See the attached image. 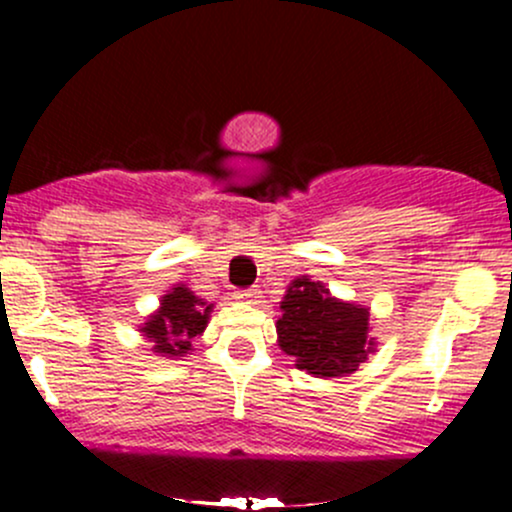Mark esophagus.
<instances>
[{"mask_svg":"<svg viewBox=\"0 0 512 512\" xmlns=\"http://www.w3.org/2000/svg\"><path fill=\"white\" fill-rule=\"evenodd\" d=\"M236 298L240 303H248V305H260L262 301V291L260 289H248V291H238Z\"/></svg>","mask_w":512,"mask_h":512,"instance_id":"obj_1","label":"esophagus"}]
</instances>
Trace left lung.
Listing matches in <instances>:
<instances>
[{"instance_id": "8db88e82", "label": "left lung", "mask_w": 512, "mask_h": 512, "mask_svg": "<svg viewBox=\"0 0 512 512\" xmlns=\"http://www.w3.org/2000/svg\"><path fill=\"white\" fill-rule=\"evenodd\" d=\"M366 305L334 298L322 281L296 276L281 298L276 344L313 378H344L375 351Z\"/></svg>"}]
</instances>
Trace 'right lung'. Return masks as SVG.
I'll return each mask as SVG.
<instances>
[{"label": "right lung", "instance_id": "add662e5", "mask_svg": "<svg viewBox=\"0 0 512 512\" xmlns=\"http://www.w3.org/2000/svg\"><path fill=\"white\" fill-rule=\"evenodd\" d=\"M214 303L195 296L187 284H173L163 293L158 308L139 325V332L151 342V354L161 358L187 356L192 351V339L202 337L209 325Z\"/></svg>", "mask_w": 512, "mask_h": 512}]
</instances>
